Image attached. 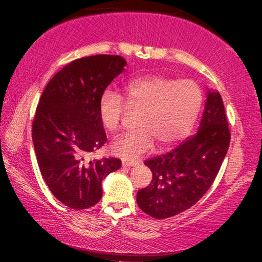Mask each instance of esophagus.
Returning a JSON list of instances; mask_svg holds the SVG:
<instances>
[{
    "mask_svg": "<svg viewBox=\"0 0 262 262\" xmlns=\"http://www.w3.org/2000/svg\"><path fill=\"white\" fill-rule=\"evenodd\" d=\"M138 162H136V161H130V160H123V166L124 167H134V166H137Z\"/></svg>",
    "mask_w": 262,
    "mask_h": 262,
    "instance_id": "34e87169",
    "label": "esophagus"
}]
</instances>
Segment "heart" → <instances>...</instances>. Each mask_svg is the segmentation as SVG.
Listing matches in <instances>:
<instances>
[{
	"instance_id": "1",
	"label": "heart",
	"mask_w": 262,
	"mask_h": 262,
	"mask_svg": "<svg viewBox=\"0 0 262 262\" xmlns=\"http://www.w3.org/2000/svg\"><path fill=\"white\" fill-rule=\"evenodd\" d=\"M203 105V91L192 80L145 76L125 85L123 96L106 91L99 100V117L111 134L120 130L128 108L141 111L138 130L113 142L112 150L125 160L135 161L151 151L178 144L191 132Z\"/></svg>"
}]
</instances>
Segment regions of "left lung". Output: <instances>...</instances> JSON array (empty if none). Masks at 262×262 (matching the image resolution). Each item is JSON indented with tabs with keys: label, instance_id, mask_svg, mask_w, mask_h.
<instances>
[{
	"label": "left lung",
	"instance_id": "1",
	"mask_svg": "<svg viewBox=\"0 0 262 262\" xmlns=\"http://www.w3.org/2000/svg\"><path fill=\"white\" fill-rule=\"evenodd\" d=\"M230 144L223 100L209 92L198 132L171 151L144 161L151 184L137 193L139 209L157 220L194 205L213 184Z\"/></svg>",
	"mask_w": 262,
	"mask_h": 262
}]
</instances>
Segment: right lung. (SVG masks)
<instances>
[{"label":"right lung","mask_w":262,"mask_h":262,"mask_svg":"<svg viewBox=\"0 0 262 262\" xmlns=\"http://www.w3.org/2000/svg\"><path fill=\"white\" fill-rule=\"evenodd\" d=\"M126 60L96 55L75 59L46 85L35 110L32 138L39 169L52 194L74 210L101 199V182L121 167L119 159L87 161L107 141L99 100Z\"/></svg>","instance_id":"right-lung-1"}]
</instances>
